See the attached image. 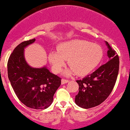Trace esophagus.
Instances as JSON below:
<instances>
[{
    "label": "esophagus",
    "instance_id": "esophagus-1",
    "mask_svg": "<svg viewBox=\"0 0 130 130\" xmlns=\"http://www.w3.org/2000/svg\"><path fill=\"white\" fill-rule=\"evenodd\" d=\"M68 82H69V80H67V79H64V78H62L61 79L62 85H64V84L67 83H68Z\"/></svg>",
    "mask_w": 130,
    "mask_h": 130
}]
</instances>
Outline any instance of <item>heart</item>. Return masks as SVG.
Instances as JSON below:
<instances>
[{
	"label": "heart",
	"mask_w": 130,
	"mask_h": 130,
	"mask_svg": "<svg viewBox=\"0 0 130 130\" xmlns=\"http://www.w3.org/2000/svg\"><path fill=\"white\" fill-rule=\"evenodd\" d=\"M102 57L103 50L100 45L80 40L62 43L59 46L57 53L52 52L49 55V60L55 73H59L65 66L66 60H68L71 68L66 71V74L76 73L79 76L92 72L99 65Z\"/></svg>",
	"instance_id": "1"
}]
</instances>
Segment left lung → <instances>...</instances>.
Listing matches in <instances>:
<instances>
[{
	"instance_id": "obj_1",
	"label": "left lung",
	"mask_w": 130,
	"mask_h": 130,
	"mask_svg": "<svg viewBox=\"0 0 130 130\" xmlns=\"http://www.w3.org/2000/svg\"><path fill=\"white\" fill-rule=\"evenodd\" d=\"M106 43L108 48V61L82 80H76L79 87L75 103L83 108L95 107L104 102L112 92L117 80L118 55L107 41Z\"/></svg>"
}]
</instances>
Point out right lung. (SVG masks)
<instances>
[{
    "mask_svg": "<svg viewBox=\"0 0 130 130\" xmlns=\"http://www.w3.org/2000/svg\"><path fill=\"white\" fill-rule=\"evenodd\" d=\"M35 40L23 41L15 47L8 61V77L20 102L31 108L45 109L52 104L61 78L46 67L32 68L27 64L24 49Z\"/></svg>",
    "mask_w": 130,
    "mask_h": 130,
    "instance_id": "obj_1",
    "label": "right lung"
}]
</instances>
